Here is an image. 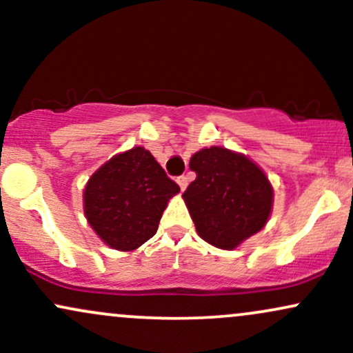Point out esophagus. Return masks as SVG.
<instances>
[{"mask_svg": "<svg viewBox=\"0 0 353 353\" xmlns=\"http://www.w3.org/2000/svg\"><path fill=\"white\" fill-rule=\"evenodd\" d=\"M176 181H177V184H179V188L182 190L188 188V177H185V176H179Z\"/></svg>", "mask_w": 353, "mask_h": 353, "instance_id": "34e87169", "label": "esophagus"}]
</instances>
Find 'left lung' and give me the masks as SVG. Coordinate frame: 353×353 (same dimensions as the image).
Returning a JSON list of instances; mask_svg holds the SVG:
<instances>
[{
    "label": "left lung",
    "instance_id": "1",
    "mask_svg": "<svg viewBox=\"0 0 353 353\" xmlns=\"http://www.w3.org/2000/svg\"><path fill=\"white\" fill-rule=\"evenodd\" d=\"M189 168L196 172V181L182 197L205 242L232 250L267 224L274 190L254 161L212 145L194 154Z\"/></svg>",
    "mask_w": 353,
    "mask_h": 353
}]
</instances>
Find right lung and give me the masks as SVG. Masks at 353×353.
I'll list each match as a JSON object with an SVG mask.
<instances>
[{
	"label": "right lung",
	"mask_w": 353,
	"mask_h": 353,
	"mask_svg": "<svg viewBox=\"0 0 353 353\" xmlns=\"http://www.w3.org/2000/svg\"><path fill=\"white\" fill-rule=\"evenodd\" d=\"M179 190L152 154L137 145L89 177L84 214L104 244L129 252L156 234L165 205Z\"/></svg>",
	"instance_id": "1"
}]
</instances>
